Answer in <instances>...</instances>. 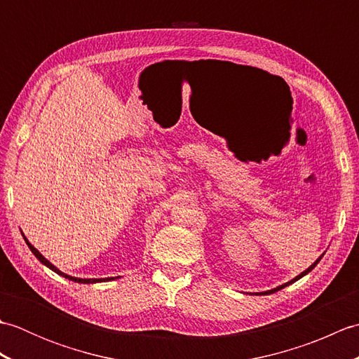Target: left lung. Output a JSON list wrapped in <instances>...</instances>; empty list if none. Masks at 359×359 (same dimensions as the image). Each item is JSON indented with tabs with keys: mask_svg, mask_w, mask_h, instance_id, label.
Listing matches in <instances>:
<instances>
[{
	"mask_svg": "<svg viewBox=\"0 0 359 359\" xmlns=\"http://www.w3.org/2000/svg\"><path fill=\"white\" fill-rule=\"evenodd\" d=\"M323 256H324V253L321 255V256H319L318 259H316V261L313 262V264H311L310 266H309V269L307 270H304L301 274H297V276L296 278H293L292 280H288V282H285V284H282V285H279V287H276V288H271V290H266V292H259V293H253V294H257V296H262V294H270V293H274V292H278V290H282V288H284V287H287V285H290V284H293V282H296L297 279H301V278H304V276H306V274H309L311 270H313L315 269V266L318 265V262L319 261H321V259H323Z\"/></svg>",
	"mask_w": 359,
	"mask_h": 359,
	"instance_id": "1",
	"label": "left lung"
}]
</instances>
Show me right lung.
<instances>
[{
  "mask_svg": "<svg viewBox=\"0 0 359 359\" xmlns=\"http://www.w3.org/2000/svg\"><path fill=\"white\" fill-rule=\"evenodd\" d=\"M21 234H22V233H21ZM22 238H25V241H26V243H27V247H29L30 251H32V253L35 255V257L38 259V261H40L43 265L48 266V269H50L52 271H55L57 274H60V276H63V278H66V279L74 280V282H79V284H95V282H106V280H114V279H118V278H120V276H116V278H100V279H95V278H94V279H86V278H74V276H69V274L63 273L62 270H58L55 265L50 264V262L48 261V259H46V257L40 253V251H38V250L32 245V243H30V242L26 239L25 234H22Z\"/></svg>",
  "mask_w": 359,
  "mask_h": 359,
  "instance_id": "right-lung-1",
  "label": "right lung"
}]
</instances>
